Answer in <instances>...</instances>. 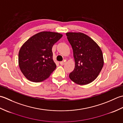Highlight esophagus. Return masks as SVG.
Listing matches in <instances>:
<instances>
[{
    "label": "esophagus",
    "instance_id": "esophagus-1",
    "mask_svg": "<svg viewBox=\"0 0 123 123\" xmlns=\"http://www.w3.org/2000/svg\"><path fill=\"white\" fill-rule=\"evenodd\" d=\"M60 65H61V66H63V65L64 64V61H61L60 62Z\"/></svg>",
    "mask_w": 123,
    "mask_h": 123
}]
</instances>
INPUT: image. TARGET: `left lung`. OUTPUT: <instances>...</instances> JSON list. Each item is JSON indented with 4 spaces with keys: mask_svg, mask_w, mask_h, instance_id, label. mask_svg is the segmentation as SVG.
<instances>
[{
    "mask_svg": "<svg viewBox=\"0 0 123 123\" xmlns=\"http://www.w3.org/2000/svg\"><path fill=\"white\" fill-rule=\"evenodd\" d=\"M74 52L75 67L69 74L72 81L80 85H87L95 80L104 66L103 52L92 38L78 32L66 33Z\"/></svg>",
    "mask_w": 123,
    "mask_h": 123,
    "instance_id": "1",
    "label": "left lung"
}]
</instances>
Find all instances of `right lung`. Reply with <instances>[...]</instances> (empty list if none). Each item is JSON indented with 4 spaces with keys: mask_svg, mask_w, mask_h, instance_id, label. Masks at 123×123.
Returning <instances> with one entry per match:
<instances>
[{
    "mask_svg": "<svg viewBox=\"0 0 123 123\" xmlns=\"http://www.w3.org/2000/svg\"><path fill=\"white\" fill-rule=\"evenodd\" d=\"M63 35L52 32H41L23 44L18 53V64L26 79L40 82L48 78L56 66L52 49Z\"/></svg>",
    "mask_w": 123,
    "mask_h": 123,
    "instance_id": "1",
    "label": "right lung"
}]
</instances>
